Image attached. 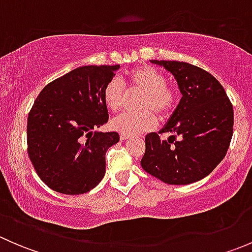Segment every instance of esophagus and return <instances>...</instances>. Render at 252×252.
Listing matches in <instances>:
<instances>
[{"label": "esophagus", "mask_w": 252, "mask_h": 252, "mask_svg": "<svg viewBox=\"0 0 252 252\" xmlns=\"http://www.w3.org/2000/svg\"><path fill=\"white\" fill-rule=\"evenodd\" d=\"M130 138V136L129 135H124V134H121V140H128V139Z\"/></svg>", "instance_id": "1"}]
</instances>
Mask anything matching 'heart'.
Instances as JSON below:
<instances>
[{"instance_id":"heart-1","label":"heart","mask_w":252,"mask_h":252,"mask_svg":"<svg viewBox=\"0 0 252 252\" xmlns=\"http://www.w3.org/2000/svg\"><path fill=\"white\" fill-rule=\"evenodd\" d=\"M126 88L129 90L142 91L139 98L138 108L140 112L123 113L111 121V128L124 135H138L154 128L156 118L164 117L172 111L175 102V93L166 85L167 79L163 73L150 65L134 68L126 75ZM102 98L106 107L112 112L122 108L126 98V91L121 81L112 79L105 85Z\"/></svg>"}]
</instances>
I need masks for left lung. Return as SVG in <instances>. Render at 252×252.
Returning a JSON list of instances; mask_svg holds the SVG:
<instances>
[{
  "label": "left lung",
  "instance_id": "obj_1",
  "mask_svg": "<svg viewBox=\"0 0 252 252\" xmlns=\"http://www.w3.org/2000/svg\"><path fill=\"white\" fill-rule=\"evenodd\" d=\"M173 75L179 103L163 128L145 138L141 167L171 185H187L207 177L224 158L233 136L234 113L223 86L196 65L178 61H150ZM179 136L178 141L175 136Z\"/></svg>",
  "mask_w": 252,
  "mask_h": 252
}]
</instances>
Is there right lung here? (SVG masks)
Returning a JSON list of instances; mask_svg holds the SVG:
<instances>
[{
    "label": "right lung",
    "mask_w": 252,
    "mask_h": 252,
    "mask_svg": "<svg viewBox=\"0 0 252 252\" xmlns=\"http://www.w3.org/2000/svg\"><path fill=\"white\" fill-rule=\"evenodd\" d=\"M121 65H83L47 84L28 117V150L35 171L55 191H90L106 173V152L117 131L96 130L108 122L102 98Z\"/></svg>",
    "instance_id": "obj_1"
}]
</instances>
